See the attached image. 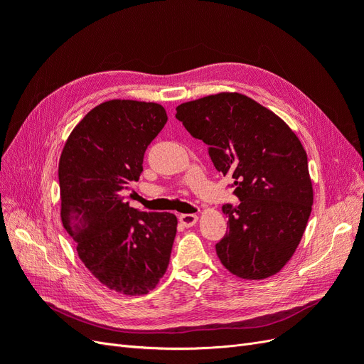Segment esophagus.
I'll list each match as a JSON object with an SVG mask.
<instances>
[{"instance_id": "1", "label": "esophagus", "mask_w": 364, "mask_h": 364, "mask_svg": "<svg viewBox=\"0 0 364 364\" xmlns=\"http://www.w3.org/2000/svg\"><path fill=\"white\" fill-rule=\"evenodd\" d=\"M197 220H199V217H197L196 214H181L179 215V222L185 226V228H191L197 223Z\"/></svg>"}]
</instances>
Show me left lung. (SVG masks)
Wrapping results in <instances>:
<instances>
[{"label": "left lung", "mask_w": 364, "mask_h": 364, "mask_svg": "<svg viewBox=\"0 0 364 364\" xmlns=\"http://www.w3.org/2000/svg\"><path fill=\"white\" fill-rule=\"evenodd\" d=\"M193 138L208 144L217 171L229 174L238 205H223L228 230L215 245L223 266L243 279L278 273L299 245L311 214L306 153L267 107L237 92L176 107Z\"/></svg>", "instance_id": "1"}]
</instances>
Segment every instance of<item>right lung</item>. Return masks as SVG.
Segmentation results:
<instances>
[{
  "mask_svg": "<svg viewBox=\"0 0 364 364\" xmlns=\"http://www.w3.org/2000/svg\"><path fill=\"white\" fill-rule=\"evenodd\" d=\"M167 119L156 103H102L74 127L59 161L63 228L86 269L121 294L149 293L170 262L178 218L142 213L124 197Z\"/></svg>",
  "mask_w": 364,
  "mask_h": 364,
  "instance_id": "1",
  "label": "right lung"
}]
</instances>
